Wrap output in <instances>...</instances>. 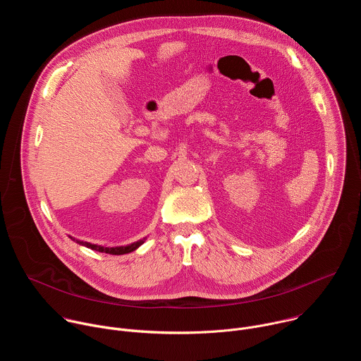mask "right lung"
Wrapping results in <instances>:
<instances>
[{"mask_svg":"<svg viewBox=\"0 0 361 361\" xmlns=\"http://www.w3.org/2000/svg\"><path fill=\"white\" fill-rule=\"evenodd\" d=\"M73 241H75L77 244H80V245H84V247H87V248H91V250H95V251H98V252H106V254H113V255H121V254H128V252H131V251H134V250H137L141 244H144V241H145V237L144 238H141V240H138V241H134V243H131V244H127V245H118V247H102V245H98V244H91V243H87V241H81V240H77V238H74V237H71V235H68Z\"/></svg>","mask_w":361,"mask_h":361,"instance_id":"1","label":"right lung"}]
</instances>
